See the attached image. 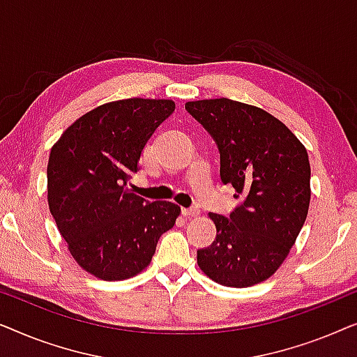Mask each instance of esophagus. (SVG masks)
Wrapping results in <instances>:
<instances>
[{"label": "esophagus", "instance_id": "obj_1", "mask_svg": "<svg viewBox=\"0 0 357 357\" xmlns=\"http://www.w3.org/2000/svg\"><path fill=\"white\" fill-rule=\"evenodd\" d=\"M182 213H183V216H192V218L199 216V209L198 208H183Z\"/></svg>", "mask_w": 357, "mask_h": 357}]
</instances>
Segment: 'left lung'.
I'll use <instances>...</instances> for the list:
<instances>
[{"mask_svg":"<svg viewBox=\"0 0 357 357\" xmlns=\"http://www.w3.org/2000/svg\"><path fill=\"white\" fill-rule=\"evenodd\" d=\"M185 109L216 141L221 180L241 206L209 214L216 241L198 250V266L218 284L248 287L282 265L304 226L310 203L307 149L287 126L260 107L208 99Z\"/></svg>","mask_w":357,"mask_h":357,"instance_id":"left-lung-1","label":"left lung"}]
</instances>
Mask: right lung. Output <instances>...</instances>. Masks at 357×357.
<instances>
[{
    "label": "right lung",
    "mask_w": 357,
    "mask_h": 357,
    "mask_svg": "<svg viewBox=\"0 0 357 357\" xmlns=\"http://www.w3.org/2000/svg\"><path fill=\"white\" fill-rule=\"evenodd\" d=\"M174 110L167 99L109 102L68 126L50 151L48 208L77 265L99 280L143 271L178 218V204L149 203L128 188L141 151Z\"/></svg>",
    "instance_id": "1"
}]
</instances>
